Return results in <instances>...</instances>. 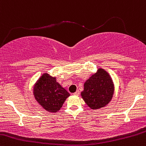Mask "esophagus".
Segmentation results:
<instances>
[{"mask_svg":"<svg viewBox=\"0 0 146 146\" xmlns=\"http://www.w3.org/2000/svg\"><path fill=\"white\" fill-rule=\"evenodd\" d=\"M79 94H80V93H79V91H76V92L74 93L73 94H74V96H79Z\"/></svg>","mask_w":146,"mask_h":146,"instance_id":"esophagus-1","label":"esophagus"}]
</instances>
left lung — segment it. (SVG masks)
I'll return each mask as SVG.
<instances>
[{
	"instance_id": "8db88e82",
	"label": "left lung",
	"mask_w": 146,
	"mask_h": 146,
	"mask_svg": "<svg viewBox=\"0 0 146 146\" xmlns=\"http://www.w3.org/2000/svg\"><path fill=\"white\" fill-rule=\"evenodd\" d=\"M114 91L115 85L110 75L104 69L98 68L85 82L81 96L91 109L98 110L111 101Z\"/></svg>"
}]
</instances>
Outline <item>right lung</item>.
<instances>
[{
    "mask_svg": "<svg viewBox=\"0 0 146 146\" xmlns=\"http://www.w3.org/2000/svg\"><path fill=\"white\" fill-rule=\"evenodd\" d=\"M33 95L37 103L49 112H58L70 96L56 81V77L44 73L33 87Z\"/></svg>",
    "mask_w": 146,
    "mask_h": 146,
    "instance_id": "add662e5",
    "label": "right lung"
}]
</instances>
